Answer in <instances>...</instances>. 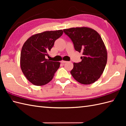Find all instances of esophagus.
<instances>
[{
    "mask_svg": "<svg viewBox=\"0 0 126 126\" xmlns=\"http://www.w3.org/2000/svg\"><path fill=\"white\" fill-rule=\"evenodd\" d=\"M61 62L62 63H63V64H64V63H66V61H63V60H62V61H61Z\"/></svg>",
    "mask_w": 126,
    "mask_h": 126,
    "instance_id": "esophagus-1",
    "label": "esophagus"
}]
</instances>
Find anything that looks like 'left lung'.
Listing matches in <instances>:
<instances>
[{
    "label": "left lung",
    "instance_id": "1",
    "mask_svg": "<svg viewBox=\"0 0 126 126\" xmlns=\"http://www.w3.org/2000/svg\"><path fill=\"white\" fill-rule=\"evenodd\" d=\"M73 41L75 49L82 52V61L74 63L70 71L74 79L83 84H90L101 77L107 62V51L101 36L88 27L64 29Z\"/></svg>",
    "mask_w": 126,
    "mask_h": 126
}]
</instances>
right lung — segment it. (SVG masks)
<instances>
[{
  "label": "right lung",
  "mask_w": 126,
  "mask_h": 126,
  "mask_svg": "<svg viewBox=\"0 0 126 126\" xmlns=\"http://www.w3.org/2000/svg\"><path fill=\"white\" fill-rule=\"evenodd\" d=\"M62 30L47 31L31 36L23 44L20 64L24 75L35 85L47 84L52 79L60 62L45 58L55 41L62 35Z\"/></svg>",
  "instance_id": "1"
}]
</instances>
